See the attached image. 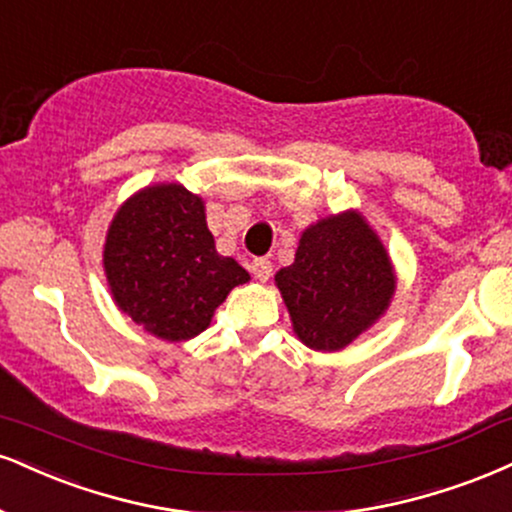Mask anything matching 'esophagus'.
Wrapping results in <instances>:
<instances>
[{"label": "esophagus", "mask_w": 512, "mask_h": 512, "mask_svg": "<svg viewBox=\"0 0 512 512\" xmlns=\"http://www.w3.org/2000/svg\"><path fill=\"white\" fill-rule=\"evenodd\" d=\"M250 272L255 274V279L267 281L272 276V262H269V257H255L250 262Z\"/></svg>", "instance_id": "34e87169"}]
</instances>
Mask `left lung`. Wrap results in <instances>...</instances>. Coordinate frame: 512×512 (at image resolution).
I'll use <instances>...</instances> for the list:
<instances>
[{"instance_id":"8db88e82","label":"left lung","mask_w":512,"mask_h":512,"mask_svg":"<svg viewBox=\"0 0 512 512\" xmlns=\"http://www.w3.org/2000/svg\"><path fill=\"white\" fill-rule=\"evenodd\" d=\"M276 286L305 346L341 350L389 305L396 279L384 245L360 214L322 219L300 238Z\"/></svg>"}]
</instances>
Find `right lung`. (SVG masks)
Masks as SVG:
<instances>
[{
    "mask_svg": "<svg viewBox=\"0 0 512 512\" xmlns=\"http://www.w3.org/2000/svg\"><path fill=\"white\" fill-rule=\"evenodd\" d=\"M104 272L116 305L164 341L205 331L214 310L250 274L221 257L205 205L178 183L145 188L109 226Z\"/></svg>",
    "mask_w": 512,
    "mask_h": 512,
    "instance_id": "right-lung-1",
    "label": "right lung"
}]
</instances>
